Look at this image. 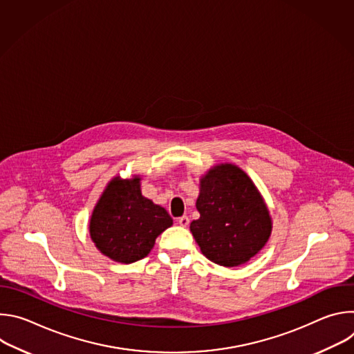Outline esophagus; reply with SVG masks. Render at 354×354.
<instances>
[{"mask_svg": "<svg viewBox=\"0 0 354 354\" xmlns=\"http://www.w3.org/2000/svg\"><path fill=\"white\" fill-rule=\"evenodd\" d=\"M176 221H178V224H179L180 227H187L189 223H190V220H189L187 216H182V217H179Z\"/></svg>", "mask_w": 354, "mask_h": 354, "instance_id": "obj_1", "label": "esophagus"}]
</instances>
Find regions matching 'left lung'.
<instances>
[{
    "instance_id": "1",
    "label": "left lung",
    "mask_w": 354,
    "mask_h": 354,
    "mask_svg": "<svg viewBox=\"0 0 354 354\" xmlns=\"http://www.w3.org/2000/svg\"><path fill=\"white\" fill-rule=\"evenodd\" d=\"M200 218L190 231L203 255L225 268L239 266L265 246L272 218L249 176L235 165L221 164L200 180L196 201Z\"/></svg>"
}]
</instances>
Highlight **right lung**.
I'll use <instances>...</instances> for the list:
<instances>
[{"mask_svg": "<svg viewBox=\"0 0 354 354\" xmlns=\"http://www.w3.org/2000/svg\"><path fill=\"white\" fill-rule=\"evenodd\" d=\"M171 225L168 212L141 194L138 178H115L95 206L89 232L105 257L133 263L145 258L157 236Z\"/></svg>", "mask_w": 354, "mask_h": 354, "instance_id": "add662e5", "label": "right lung"}]
</instances>
